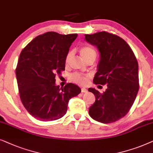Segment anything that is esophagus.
Returning <instances> with one entry per match:
<instances>
[{
	"label": "esophagus",
	"instance_id": "34e87169",
	"mask_svg": "<svg viewBox=\"0 0 153 153\" xmlns=\"http://www.w3.org/2000/svg\"><path fill=\"white\" fill-rule=\"evenodd\" d=\"M81 91H82V93H85L87 91V89L86 88H82L81 89Z\"/></svg>",
	"mask_w": 153,
	"mask_h": 153
}]
</instances>
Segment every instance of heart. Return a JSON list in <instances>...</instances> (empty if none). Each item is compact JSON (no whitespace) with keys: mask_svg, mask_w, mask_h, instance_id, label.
Listing matches in <instances>:
<instances>
[{"mask_svg":"<svg viewBox=\"0 0 153 153\" xmlns=\"http://www.w3.org/2000/svg\"><path fill=\"white\" fill-rule=\"evenodd\" d=\"M80 54L83 59L85 62H89V61H94V62L97 56V53L94 49L88 45H84L81 47L80 49ZM73 53L70 52L67 54L66 56V64H68L70 62L71 57H72ZM89 79V75L87 74L80 73H74L71 75L70 80L75 84L79 85H85L87 84Z\"/></svg>","mask_w":153,"mask_h":153,"instance_id":"obj_1","label":"heart"}]
</instances>
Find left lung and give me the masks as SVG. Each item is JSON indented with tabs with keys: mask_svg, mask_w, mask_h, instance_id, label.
I'll return each mask as SVG.
<instances>
[{
	"mask_svg": "<svg viewBox=\"0 0 153 153\" xmlns=\"http://www.w3.org/2000/svg\"><path fill=\"white\" fill-rule=\"evenodd\" d=\"M85 36L86 41L97 46L100 52L93 82L108 87L103 93L88 89L96 97L89 114L99 123H115L127 115L138 94L137 59L130 46L120 36L105 31Z\"/></svg>",
	"mask_w": 153,
	"mask_h": 153,
	"instance_id": "1",
	"label": "left lung"
}]
</instances>
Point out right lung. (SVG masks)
I'll return each instance as SVG.
<instances>
[{
  "label": "right lung",
  "instance_id": "1",
  "mask_svg": "<svg viewBox=\"0 0 153 153\" xmlns=\"http://www.w3.org/2000/svg\"><path fill=\"white\" fill-rule=\"evenodd\" d=\"M78 34L47 32L38 36L20 53L16 68L22 103L38 120L52 121L66 113L68 101L81 89L73 83L55 85L56 75L65 70L66 56Z\"/></svg>",
  "mask_w": 153,
  "mask_h": 153
}]
</instances>
